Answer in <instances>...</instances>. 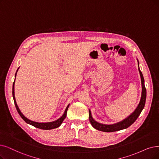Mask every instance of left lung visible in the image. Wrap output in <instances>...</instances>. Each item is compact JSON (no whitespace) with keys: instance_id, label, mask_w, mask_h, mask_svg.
Segmentation results:
<instances>
[{"instance_id":"8db88e82","label":"left lung","mask_w":159,"mask_h":159,"mask_svg":"<svg viewBox=\"0 0 159 159\" xmlns=\"http://www.w3.org/2000/svg\"><path fill=\"white\" fill-rule=\"evenodd\" d=\"M137 61L138 62V70L139 72V75H140L141 82H142V94H141L140 100H139V102L138 106L136 107V108L130 114V116H129L121 120V121L118 122L115 124H112V125H105V124L100 123L96 121V120L93 118L90 110H89V121L91 125L95 129L98 130L100 131L106 132H116V131H119L120 130L125 129L126 128H128L129 126H130L132 124L134 123L135 122V120L137 119V118L139 117V114L141 113L145 104L146 89L145 87V84H144L145 81H144L143 74L140 71V69L139 68V61L138 59Z\"/></svg>"}]
</instances>
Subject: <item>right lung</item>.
<instances>
[{
	"label": "right lung",
	"instance_id": "add662e5",
	"mask_svg": "<svg viewBox=\"0 0 159 159\" xmlns=\"http://www.w3.org/2000/svg\"><path fill=\"white\" fill-rule=\"evenodd\" d=\"M20 68V67H19L17 70L16 71V73L15 74V79H16V75H17V72L18 71V69ZM14 84H15V81H14V84H13V87H12V95H13V98H14V104H15V106H16V107L17 109V111L18 112V113L20 114V116L21 117V118L25 120V122H26L27 123L30 125H33L34 126V127H36L38 129H43V130H51V129H56L59 127V126H61V125L62 124V121L64 120V119L66 118V113H67V110H68V108L69 107V105L68 104L67 106V107H66L65 109V113H63V115L60 117L57 120H54V121H52V122H49V123H38V122H35V121H33V120H31L29 119H27L26 117H25L23 114L21 113V111H20V108H19V107L16 103V98H15V94H14Z\"/></svg>",
	"mask_w": 159,
	"mask_h": 159
}]
</instances>
